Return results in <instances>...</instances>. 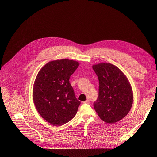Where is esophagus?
<instances>
[{
  "label": "esophagus",
  "mask_w": 157,
  "mask_h": 157,
  "mask_svg": "<svg viewBox=\"0 0 157 157\" xmlns=\"http://www.w3.org/2000/svg\"><path fill=\"white\" fill-rule=\"evenodd\" d=\"M90 100H88V99H87V100H86L85 102H83V104H90Z\"/></svg>",
  "instance_id": "obj_1"
}]
</instances>
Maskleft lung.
<instances>
[{
    "label": "left lung",
    "mask_w": 157,
    "mask_h": 157,
    "mask_svg": "<svg viewBox=\"0 0 157 157\" xmlns=\"http://www.w3.org/2000/svg\"><path fill=\"white\" fill-rule=\"evenodd\" d=\"M98 76V96L94 109L101 120L108 123H116L124 118L133 103V92L123 72L109 63L94 65Z\"/></svg>",
    "instance_id": "1"
}]
</instances>
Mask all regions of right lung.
<instances>
[{
	"label": "right lung",
	"mask_w": 157,
	"mask_h": 157,
	"mask_svg": "<svg viewBox=\"0 0 157 157\" xmlns=\"http://www.w3.org/2000/svg\"><path fill=\"white\" fill-rule=\"evenodd\" d=\"M79 62L56 60L48 62L38 72L33 87L36 108L46 121L60 126L72 120L81 104L69 83Z\"/></svg>",
	"instance_id": "right-lung-1"
}]
</instances>
